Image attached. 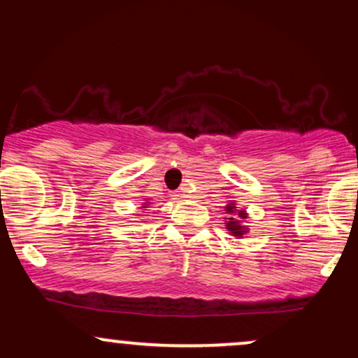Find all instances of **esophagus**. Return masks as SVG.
<instances>
[{"label":"esophagus","instance_id":"esophagus-1","mask_svg":"<svg viewBox=\"0 0 358 358\" xmlns=\"http://www.w3.org/2000/svg\"><path fill=\"white\" fill-rule=\"evenodd\" d=\"M173 199H187V196H183V193H173Z\"/></svg>","mask_w":358,"mask_h":358}]
</instances>
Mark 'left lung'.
Listing matches in <instances>:
<instances>
[{
	"label": "left lung",
	"instance_id": "obj_1",
	"mask_svg": "<svg viewBox=\"0 0 358 358\" xmlns=\"http://www.w3.org/2000/svg\"><path fill=\"white\" fill-rule=\"evenodd\" d=\"M227 213H231V219H229V222H225L227 224V229L231 231L232 236L236 237H242L244 236L245 232H248V229L242 225V220L248 219V213H245V210H237V207H234V205H227Z\"/></svg>",
	"mask_w": 358,
	"mask_h": 358
}]
</instances>
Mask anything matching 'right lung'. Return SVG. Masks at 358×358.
Here are the masks:
<instances>
[{
	"mask_svg": "<svg viewBox=\"0 0 358 358\" xmlns=\"http://www.w3.org/2000/svg\"><path fill=\"white\" fill-rule=\"evenodd\" d=\"M145 208H146V207H145Z\"/></svg>",
	"mask_w": 358,
	"mask_h": 358,
	"instance_id": "1",
	"label": "right lung"
}]
</instances>
